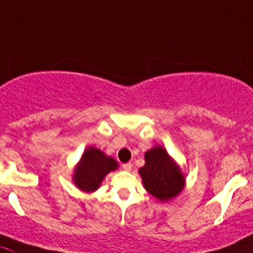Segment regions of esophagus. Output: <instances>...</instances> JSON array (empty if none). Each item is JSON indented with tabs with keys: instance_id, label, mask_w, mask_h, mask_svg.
<instances>
[{
	"instance_id": "esophagus-1",
	"label": "esophagus",
	"mask_w": 253,
	"mask_h": 253,
	"mask_svg": "<svg viewBox=\"0 0 253 253\" xmlns=\"http://www.w3.org/2000/svg\"><path fill=\"white\" fill-rule=\"evenodd\" d=\"M122 169H124L125 171H131V169H132V164H131V162H127V164H124V165H122Z\"/></svg>"
}]
</instances>
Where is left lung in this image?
<instances>
[{"mask_svg": "<svg viewBox=\"0 0 253 253\" xmlns=\"http://www.w3.org/2000/svg\"><path fill=\"white\" fill-rule=\"evenodd\" d=\"M146 164L140 169L145 188L159 198L167 201L182 191L185 178L180 169L162 147H155L145 155Z\"/></svg>", "mask_w": 253, "mask_h": 253, "instance_id": "obj_1", "label": "left lung"}]
</instances>
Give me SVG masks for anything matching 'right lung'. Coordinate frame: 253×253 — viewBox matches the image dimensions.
I'll return each mask as SVG.
<instances>
[{
    "instance_id": "right-lung-1",
    "label": "right lung",
    "mask_w": 253,
    "mask_h": 253,
    "mask_svg": "<svg viewBox=\"0 0 253 253\" xmlns=\"http://www.w3.org/2000/svg\"><path fill=\"white\" fill-rule=\"evenodd\" d=\"M117 167L119 165L112 157H107L97 148L89 147L84 151L77 165L73 181L80 190L92 192L97 190L103 177Z\"/></svg>"
}]
</instances>
